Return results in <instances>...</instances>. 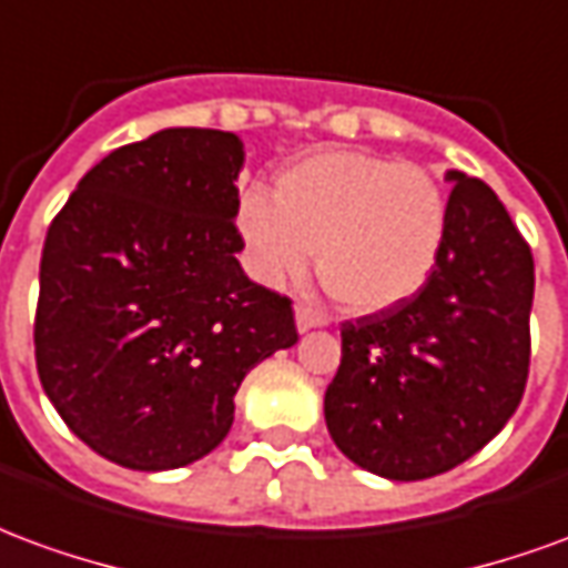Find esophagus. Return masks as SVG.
<instances>
[{
	"mask_svg": "<svg viewBox=\"0 0 568 568\" xmlns=\"http://www.w3.org/2000/svg\"><path fill=\"white\" fill-rule=\"evenodd\" d=\"M295 322H297V332H310V328H320V325H325V313H320V310L307 307V304H297L295 310Z\"/></svg>",
	"mask_w": 568,
	"mask_h": 568,
	"instance_id": "1",
	"label": "esophagus"
}]
</instances>
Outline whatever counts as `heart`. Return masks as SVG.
<instances>
[{
  "label": "heart",
  "instance_id": "b5f03b06",
  "mask_svg": "<svg viewBox=\"0 0 568 568\" xmlns=\"http://www.w3.org/2000/svg\"><path fill=\"white\" fill-rule=\"evenodd\" d=\"M240 234L264 283L301 280L316 252L325 295L349 313L414 297L447 243L450 203L435 175L365 151H322L276 175L273 200H240Z\"/></svg>",
  "mask_w": 568,
  "mask_h": 568
}]
</instances>
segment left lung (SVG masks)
Returning <instances> with one entry per match:
<instances>
[{"mask_svg": "<svg viewBox=\"0 0 568 568\" xmlns=\"http://www.w3.org/2000/svg\"><path fill=\"white\" fill-rule=\"evenodd\" d=\"M450 227L417 295L341 325L328 435L389 480L450 471L501 432L529 377L532 252L471 175L447 173Z\"/></svg>", "mask_w": 568, "mask_h": 568, "instance_id": "1", "label": "left lung"}]
</instances>
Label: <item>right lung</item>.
Segmentation results:
<instances>
[{
  "mask_svg": "<svg viewBox=\"0 0 568 568\" xmlns=\"http://www.w3.org/2000/svg\"><path fill=\"white\" fill-rule=\"evenodd\" d=\"M243 142L170 128L84 175L48 227L36 368L75 435L136 471L215 450L248 371L297 341L292 297L236 252Z\"/></svg>",
  "mask_w": 568,
  "mask_h": 568,
  "instance_id": "right-lung-1",
  "label": "right lung"
}]
</instances>
